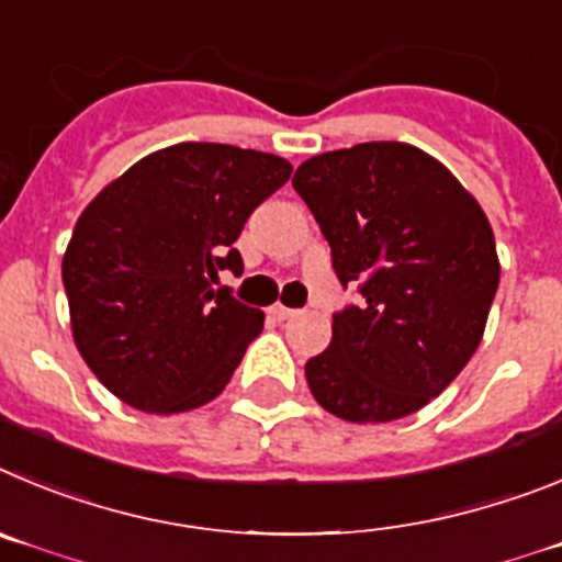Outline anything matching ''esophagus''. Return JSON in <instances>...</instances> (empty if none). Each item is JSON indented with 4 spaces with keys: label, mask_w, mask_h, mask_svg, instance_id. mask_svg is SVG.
Wrapping results in <instances>:
<instances>
[{
    "label": "esophagus",
    "mask_w": 562,
    "mask_h": 562,
    "mask_svg": "<svg viewBox=\"0 0 562 562\" xmlns=\"http://www.w3.org/2000/svg\"><path fill=\"white\" fill-rule=\"evenodd\" d=\"M269 313L277 318V322H285V318H291L296 311H293V307H285L282 302H277V305L269 307Z\"/></svg>",
    "instance_id": "34e87169"
}]
</instances>
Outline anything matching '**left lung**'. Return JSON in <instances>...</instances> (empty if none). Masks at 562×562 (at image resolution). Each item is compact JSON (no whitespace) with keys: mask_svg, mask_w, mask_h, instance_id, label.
Wrapping results in <instances>:
<instances>
[{"mask_svg":"<svg viewBox=\"0 0 562 562\" xmlns=\"http://www.w3.org/2000/svg\"><path fill=\"white\" fill-rule=\"evenodd\" d=\"M293 190L338 282L363 296L333 313L330 347L305 363L313 397L350 423L419 412L484 336L502 274L487 215L442 161L406 143L313 156Z\"/></svg>","mask_w":562,"mask_h":562,"instance_id":"obj_1","label":"left lung"}]
</instances>
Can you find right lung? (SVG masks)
I'll return each mask as SVG.
<instances>
[{
	"instance_id": "1",
	"label": "right lung",
	"mask_w": 562,
	"mask_h": 562,
	"mask_svg": "<svg viewBox=\"0 0 562 562\" xmlns=\"http://www.w3.org/2000/svg\"><path fill=\"white\" fill-rule=\"evenodd\" d=\"M291 170L262 150L179 143L80 212L60 274L78 352L111 394L179 414L224 392L266 316L215 288L218 271H244L232 244Z\"/></svg>"
}]
</instances>
